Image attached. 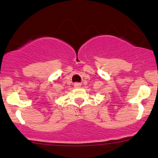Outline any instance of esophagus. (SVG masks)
Listing matches in <instances>:
<instances>
[{
  "label": "esophagus",
  "mask_w": 158,
  "mask_h": 158,
  "mask_svg": "<svg viewBox=\"0 0 158 158\" xmlns=\"http://www.w3.org/2000/svg\"><path fill=\"white\" fill-rule=\"evenodd\" d=\"M81 85H82V84L79 83V82H75L74 87H75V88H80Z\"/></svg>",
  "instance_id": "esophagus-1"
}]
</instances>
